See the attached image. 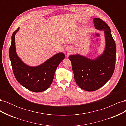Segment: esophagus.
<instances>
[{
    "instance_id": "obj_1",
    "label": "esophagus",
    "mask_w": 126,
    "mask_h": 126,
    "mask_svg": "<svg viewBox=\"0 0 126 126\" xmlns=\"http://www.w3.org/2000/svg\"><path fill=\"white\" fill-rule=\"evenodd\" d=\"M71 50H72L71 48L70 47H67L66 48V51L67 52H68V53H70L71 52Z\"/></svg>"
}]
</instances>
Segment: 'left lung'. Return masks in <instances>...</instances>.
I'll return each mask as SVG.
<instances>
[{
	"label": "left lung",
	"mask_w": 126,
	"mask_h": 126,
	"mask_svg": "<svg viewBox=\"0 0 126 126\" xmlns=\"http://www.w3.org/2000/svg\"><path fill=\"white\" fill-rule=\"evenodd\" d=\"M93 21L95 28L104 30L106 47L104 52L94 59L79 54L69 57L76 83L88 91L96 90L104 86L112 77L116 63V46L111 29L100 18H94Z\"/></svg>",
	"instance_id": "left-lung-1"
}]
</instances>
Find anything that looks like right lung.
Masks as SVG:
<instances>
[{
    "label": "right lung",
    "instance_id": "right-lung-1",
    "mask_svg": "<svg viewBox=\"0 0 126 126\" xmlns=\"http://www.w3.org/2000/svg\"><path fill=\"white\" fill-rule=\"evenodd\" d=\"M19 29L13 33L9 48V58L15 77L21 85L30 91L36 93L45 91L51 85L57 68L65 55L60 52L39 66L27 65L18 56L16 51L15 36Z\"/></svg>",
    "mask_w": 126,
    "mask_h": 126
}]
</instances>
